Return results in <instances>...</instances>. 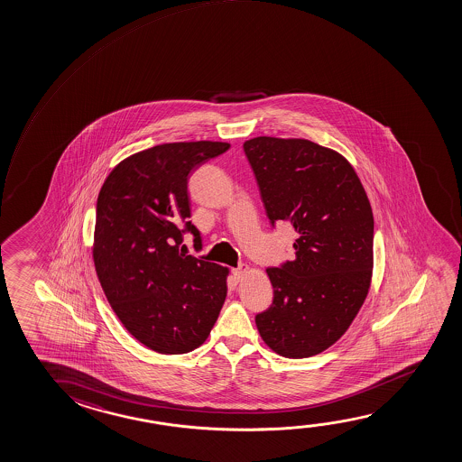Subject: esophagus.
<instances>
[{"label": "esophagus", "instance_id": "1", "mask_svg": "<svg viewBox=\"0 0 462 462\" xmlns=\"http://www.w3.org/2000/svg\"><path fill=\"white\" fill-rule=\"evenodd\" d=\"M246 270H248V267H246V265H240V267L235 268V280H241V278H243V274L246 273Z\"/></svg>", "mask_w": 462, "mask_h": 462}]
</instances>
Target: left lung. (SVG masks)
<instances>
[{
    "label": "left lung",
    "instance_id": "left-lung-1",
    "mask_svg": "<svg viewBox=\"0 0 462 462\" xmlns=\"http://www.w3.org/2000/svg\"><path fill=\"white\" fill-rule=\"evenodd\" d=\"M270 224L294 227V259L267 268L273 301L255 316L274 353L319 355L348 330L374 268V214L355 168L313 141L259 136L243 144Z\"/></svg>",
    "mask_w": 462,
    "mask_h": 462
}]
</instances>
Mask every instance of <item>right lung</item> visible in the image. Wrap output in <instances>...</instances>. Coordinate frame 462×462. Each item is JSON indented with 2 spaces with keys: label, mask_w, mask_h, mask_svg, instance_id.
Segmentation results:
<instances>
[{
  "label": "right lung",
  "mask_w": 462,
  "mask_h": 462,
  "mask_svg": "<svg viewBox=\"0 0 462 462\" xmlns=\"http://www.w3.org/2000/svg\"><path fill=\"white\" fill-rule=\"evenodd\" d=\"M228 147H151L114 168L98 194L94 262L101 288L124 328L162 355L199 348L227 295V268L186 254L180 243L188 232L201 241L189 221L190 173Z\"/></svg>",
  "instance_id": "add662e5"
}]
</instances>
